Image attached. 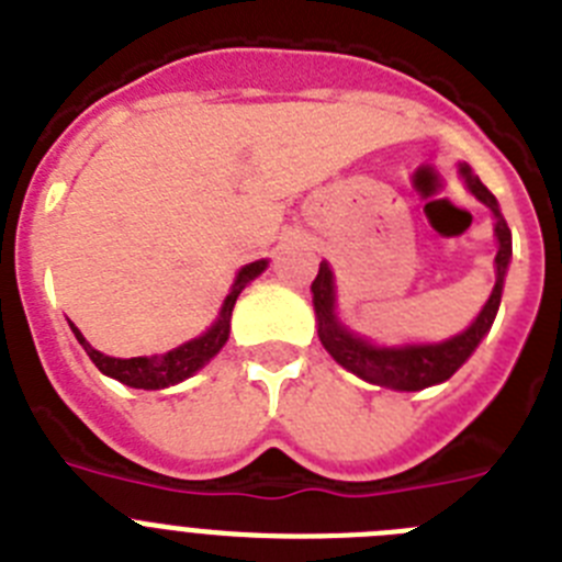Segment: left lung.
<instances>
[{"mask_svg": "<svg viewBox=\"0 0 562 562\" xmlns=\"http://www.w3.org/2000/svg\"><path fill=\"white\" fill-rule=\"evenodd\" d=\"M461 177H464L467 188L484 202L490 211L495 213V236H498V256H495V290L490 301L484 304L481 315L475 317L473 326L464 329L461 335L450 337L445 342H430V346H402V349H376L362 337L351 335L349 329H342L335 317V281H331V270L326 261H321L317 278L312 281V304H315L317 315V337L326 346L331 357L340 362L342 369H349L351 374L362 376V380L382 385V389L394 391H422L436 382H445L461 369V362L473 355L481 337L490 331L495 321V312L501 304V290H504V272L513 258V233L506 227L504 216L498 211V202L490 193V188L470 171V166H461Z\"/></svg>", "mask_w": 562, "mask_h": 562, "instance_id": "obj_1", "label": "left lung"}]
</instances>
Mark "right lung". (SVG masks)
I'll use <instances>...</instances> for the list:
<instances>
[{
  "label": "right lung",
  "instance_id": "add662e5",
  "mask_svg": "<svg viewBox=\"0 0 562 562\" xmlns=\"http://www.w3.org/2000/svg\"><path fill=\"white\" fill-rule=\"evenodd\" d=\"M267 267V261H252V265L241 267L238 270L236 284H233L231 295L225 297V306H222L220 321L211 326L202 337L196 340L186 342L180 349L168 351L162 357H132V360H117V357H106L101 355L98 349H92L87 340H83L81 331L72 326L76 331L78 342L83 346V351L89 355V360L95 362L98 371H103L106 376H114L123 385H132V389H146V391H157V389H168L173 382H182L186 376H191L193 371H200L207 360H211L216 351L222 349L227 342V331H231V312L233 304H236L238 292L245 290L247 281H252L256 276H261Z\"/></svg>",
  "mask_w": 562,
  "mask_h": 562
}]
</instances>
